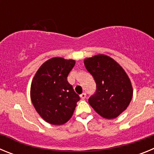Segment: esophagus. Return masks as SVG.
Wrapping results in <instances>:
<instances>
[{"mask_svg":"<svg viewBox=\"0 0 154 154\" xmlns=\"http://www.w3.org/2000/svg\"><path fill=\"white\" fill-rule=\"evenodd\" d=\"M80 97H81L82 99H85V97H86V94H85V92H83V93H82L81 95H80Z\"/></svg>","mask_w":154,"mask_h":154,"instance_id":"1","label":"esophagus"}]
</instances>
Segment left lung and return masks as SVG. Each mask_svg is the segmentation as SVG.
<instances>
[{"instance_id":"obj_1","label":"left lung","mask_w":154,"mask_h":154,"mask_svg":"<svg viewBox=\"0 0 154 154\" xmlns=\"http://www.w3.org/2000/svg\"><path fill=\"white\" fill-rule=\"evenodd\" d=\"M93 76L96 92L89 99L94 110L106 119H114L126 109L133 97V87L124 69L112 58L97 55L84 60Z\"/></svg>"}]
</instances>
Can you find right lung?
<instances>
[{
	"label": "right lung",
	"mask_w": 154,
	"mask_h": 154,
	"mask_svg": "<svg viewBox=\"0 0 154 154\" xmlns=\"http://www.w3.org/2000/svg\"><path fill=\"white\" fill-rule=\"evenodd\" d=\"M75 61L55 57L42 64L31 85V99L41 117L53 125H62L72 116L79 96L67 77Z\"/></svg>",
	"instance_id": "add662e5"
}]
</instances>
